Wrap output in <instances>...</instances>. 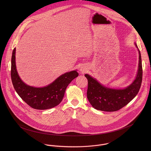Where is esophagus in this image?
I'll list each match as a JSON object with an SVG mask.
<instances>
[{"mask_svg": "<svg viewBox=\"0 0 151 151\" xmlns=\"http://www.w3.org/2000/svg\"><path fill=\"white\" fill-rule=\"evenodd\" d=\"M80 71H81V73H86V70L84 68L82 67L81 68H80Z\"/></svg>", "mask_w": 151, "mask_h": 151, "instance_id": "34e87169", "label": "esophagus"}]
</instances>
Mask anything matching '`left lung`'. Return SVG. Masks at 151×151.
Wrapping results in <instances>:
<instances>
[{
    "mask_svg": "<svg viewBox=\"0 0 151 151\" xmlns=\"http://www.w3.org/2000/svg\"><path fill=\"white\" fill-rule=\"evenodd\" d=\"M138 52L139 64L136 78L130 86L124 89L105 87L89 75L85 74L88 80L87 98L93 108L105 111H117L127 105L137 95L142 80L141 56L139 50Z\"/></svg>",
    "mask_w": 151,
    "mask_h": 151,
    "instance_id": "8db88e82",
    "label": "left lung"
}]
</instances>
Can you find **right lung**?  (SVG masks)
<instances>
[{
  "label": "right lung",
  "instance_id": "add662e5",
  "mask_svg": "<svg viewBox=\"0 0 151 151\" xmlns=\"http://www.w3.org/2000/svg\"><path fill=\"white\" fill-rule=\"evenodd\" d=\"M16 48L13 50L11 78L14 89L22 99L31 108L45 110L58 106L62 101L68 85L78 76L76 70L66 73L52 83L43 88L29 86L20 79L16 65Z\"/></svg>",
  "mask_w": 151,
  "mask_h": 151
}]
</instances>
